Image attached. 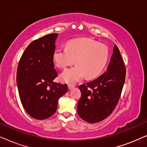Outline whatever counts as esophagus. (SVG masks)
<instances>
[{
	"label": "esophagus",
	"mask_w": 147,
	"mask_h": 147,
	"mask_svg": "<svg viewBox=\"0 0 147 147\" xmlns=\"http://www.w3.org/2000/svg\"><path fill=\"white\" fill-rule=\"evenodd\" d=\"M75 85H70V84H69V85H68V89L69 90H71L72 89H73L74 87H75Z\"/></svg>",
	"instance_id": "esophagus-1"
}]
</instances>
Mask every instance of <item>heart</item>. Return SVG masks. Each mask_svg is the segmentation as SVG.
<instances>
[{"label": "heart", "mask_w": 147, "mask_h": 147, "mask_svg": "<svg viewBox=\"0 0 147 147\" xmlns=\"http://www.w3.org/2000/svg\"><path fill=\"white\" fill-rule=\"evenodd\" d=\"M109 56L105 45L89 38H80L70 41L67 47L56 48L53 60L58 68L64 69L76 62L77 65L64 70L60 75L62 82L75 83L85 76L87 79H93L100 75L106 66Z\"/></svg>", "instance_id": "1"}]
</instances>
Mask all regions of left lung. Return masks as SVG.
I'll return each instance as SVG.
<instances>
[{
    "label": "left lung",
    "mask_w": 147,
    "mask_h": 147,
    "mask_svg": "<svg viewBox=\"0 0 147 147\" xmlns=\"http://www.w3.org/2000/svg\"><path fill=\"white\" fill-rule=\"evenodd\" d=\"M126 77V68L116 44L107 71L97 79L79 86L81 97L77 105L79 116L89 123L107 118L118 104Z\"/></svg>",
    "instance_id": "left-lung-1"
}]
</instances>
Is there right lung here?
<instances>
[{"label": "right lung", "instance_id": "add662e5", "mask_svg": "<svg viewBox=\"0 0 147 147\" xmlns=\"http://www.w3.org/2000/svg\"><path fill=\"white\" fill-rule=\"evenodd\" d=\"M58 34L32 42L23 52L17 71L19 97L25 110L32 118L44 120L57 109L58 101L68 91L66 84L57 83L53 54Z\"/></svg>", "mask_w": 147, "mask_h": 147}]
</instances>
